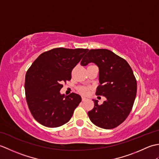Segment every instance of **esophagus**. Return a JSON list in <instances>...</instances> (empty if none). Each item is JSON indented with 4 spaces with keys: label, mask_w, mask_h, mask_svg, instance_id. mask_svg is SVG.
Here are the masks:
<instances>
[{
    "label": "esophagus",
    "mask_w": 159,
    "mask_h": 159,
    "mask_svg": "<svg viewBox=\"0 0 159 159\" xmlns=\"http://www.w3.org/2000/svg\"><path fill=\"white\" fill-rule=\"evenodd\" d=\"M87 100L86 98H85V97H82V100H83V101H85V100Z\"/></svg>",
    "instance_id": "esophagus-1"
}]
</instances>
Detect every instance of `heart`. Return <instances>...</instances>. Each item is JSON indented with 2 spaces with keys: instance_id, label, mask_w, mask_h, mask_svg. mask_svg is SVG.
<instances>
[{
  "instance_id": "b5f03b06",
  "label": "heart",
  "mask_w": 159,
  "mask_h": 159,
  "mask_svg": "<svg viewBox=\"0 0 159 159\" xmlns=\"http://www.w3.org/2000/svg\"><path fill=\"white\" fill-rule=\"evenodd\" d=\"M79 90L80 93H81L82 94H83V95H87V94L89 93V92L88 87H84V86L80 87Z\"/></svg>"
}]
</instances>
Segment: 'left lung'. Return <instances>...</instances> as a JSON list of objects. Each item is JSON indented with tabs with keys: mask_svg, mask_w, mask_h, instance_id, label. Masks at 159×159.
Returning <instances> with one entry per match:
<instances>
[{
	"mask_svg": "<svg viewBox=\"0 0 159 159\" xmlns=\"http://www.w3.org/2000/svg\"><path fill=\"white\" fill-rule=\"evenodd\" d=\"M93 63L99 68V83L96 95L104 96L102 104L93 100L94 107L88 112L92 122L104 129H112L126 119L137 94V80L125 59L107 49H92L80 64Z\"/></svg>",
	"mask_w": 159,
	"mask_h": 159,
	"instance_id": "obj_1",
	"label": "left lung"
}]
</instances>
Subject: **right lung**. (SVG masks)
Masks as SVG:
<instances>
[{"instance_id":"add662e5","label":"right lung","mask_w":159,"mask_h":159,"mask_svg":"<svg viewBox=\"0 0 159 159\" xmlns=\"http://www.w3.org/2000/svg\"><path fill=\"white\" fill-rule=\"evenodd\" d=\"M88 49L53 48L41 54L25 76V94L35 120L48 128L62 126L81 102L75 93L61 94L62 83L71 80L72 70Z\"/></svg>"}]
</instances>
